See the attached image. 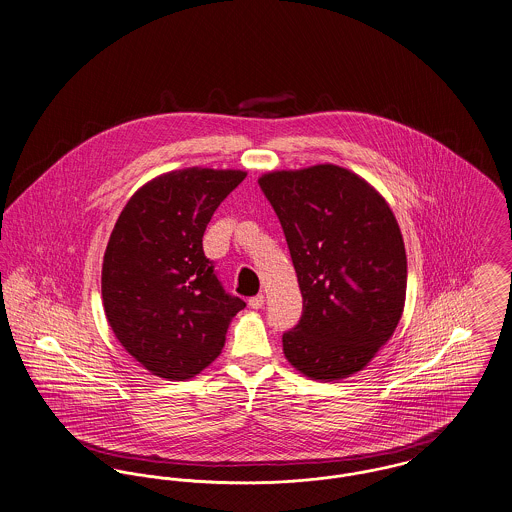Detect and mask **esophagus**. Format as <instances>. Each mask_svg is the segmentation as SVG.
<instances>
[{"mask_svg":"<svg viewBox=\"0 0 512 512\" xmlns=\"http://www.w3.org/2000/svg\"><path fill=\"white\" fill-rule=\"evenodd\" d=\"M264 303H266V297H264V295H256V297H252V299L248 301L250 308H262L264 307Z\"/></svg>","mask_w":512,"mask_h":512,"instance_id":"1","label":"esophagus"}]
</instances>
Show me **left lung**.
<instances>
[{
  "instance_id": "1",
  "label": "left lung",
  "mask_w": 512,
  "mask_h": 512,
  "mask_svg": "<svg viewBox=\"0 0 512 512\" xmlns=\"http://www.w3.org/2000/svg\"><path fill=\"white\" fill-rule=\"evenodd\" d=\"M283 227L303 316L283 334L285 359L312 380L363 371L392 338L406 305L408 258L388 202L338 165L258 178Z\"/></svg>"
}]
</instances>
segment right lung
<instances>
[{
	"label": "right lung",
	"instance_id": "right-lung-1",
	"mask_svg": "<svg viewBox=\"0 0 512 512\" xmlns=\"http://www.w3.org/2000/svg\"><path fill=\"white\" fill-rule=\"evenodd\" d=\"M246 178L190 167L145 182L124 205L103 258V305L116 340L151 375L186 380L211 365L246 303L205 258V227Z\"/></svg>",
	"mask_w": 512,
	"mask_h": 512
}]
</instances>
